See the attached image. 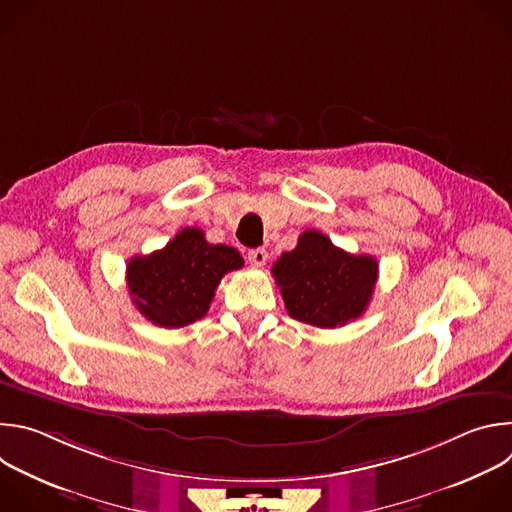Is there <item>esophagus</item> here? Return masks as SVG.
Segmentation results:
<instances>
[{"label":"esophagus","mask_w":512,"mask_h":512,"mask_svg":"<svg viewBox=\"0 0 512 512\" xmlns=\"http://www.w3.org/2000/svg\"><path fill=\"white\" fill-rule=\"evenodd\" d=\"M247 259L253 267H263L267 263V251L265 249H251L247 253Z\"/></svg>","instance_id":"1"}]
</instances>
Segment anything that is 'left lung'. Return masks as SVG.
Wrapping results in <instances>:
<instances>
[{"label": "left lung", "instance_id": "obj_1", "mask_svg": "<svg viewBox=\"0 0 512 512\" xmlns=\"http://www.w3.org/2000/svg\"><path fill=\"white\" fill-rule=\"evenodd\" d=\"M271 273L291 318L318 328H340L367 310L379 263L350 255L320 231H304L294 251H285Z\"/></svg>", "mask_w": 512, "mask_h": 512}]
</instances>
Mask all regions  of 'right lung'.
Returning a JSON list of instances; mask_svg holds the SVG:
<instances>
[{
	"label": "right lung",
	"instance_id": "add662e5",
	"mask_svg": "<svg viewBox=\"0 0 512 512\" xmlns=\"http://www.w3.org/2000/svg\"><path fill=\"white\" fill-rule=\"evenodd\" d=\"M245 265L229 245H212L196 227L182 229L164 249L127 263V287L135 308L152 324L182 328L210 308L223 275Z\"/></svg>",
	"mask_w": 512,
	"mask_h": 512
}]
</instances>
